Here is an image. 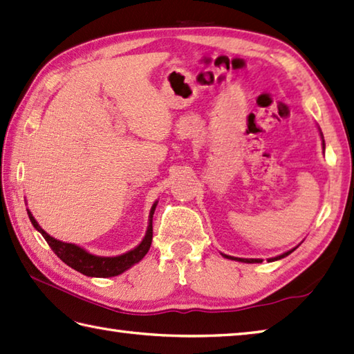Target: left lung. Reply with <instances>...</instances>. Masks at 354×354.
<instances>
[{
  "mask_svg": "<svg viewBox=\"0 0 354 354\" xmlns=\"http://www.w3.org/2000/svg\"><path fill=\"white\" fill-rule=\"evenodd\" d=\"M319 131H321V130H319ZM321 138H322V147H324V150H325V142H324L322 131H321ZM295 250H296V247H295V248H292V250H288V252H286V253H282V254H279V256H276V258H270V259H268V262H273V261H278V259L286 258V256H288L290 253L295 252ZM221 254H223L224 258H227V259L239 261V262H247V264H254V262H262V259H244V258H234V256H228V254H224V253H221Z\"/></svg>",
  "mask_w": 354,
  "mask_h": 354,
  "instance_id": "obj_1",
  "label": "left lung"
}]
</instances>
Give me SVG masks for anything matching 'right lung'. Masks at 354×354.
I'll use <instances>...</instances> for the list:
<instances>
[{
	"label": "right lung",
	"instance_id": "obj_1",
	"mask_svg": "<svg viewBox=\"0 0 354 354\" xmlns=\"http://www.w3.org/2000/svg\"><path fill=\"white\" fill-rule=\"evenodd\" d=\"M156 204L158 201L151 205V210L149 214V227H147V232H145L144 239L141 241V244L136 245L133 250L120 256H96L86 252L84 248H81L80 245L55 239L39 227L37 219L33 218V214L30 213L29 209H27V214H29L32 225L37 228L41 234H43V238L47 241V244L50 245L55 254H57L64 264L72 267L73 270H76V272L90 276V278H112V276L121 274L126 272V270H129L131 266L138 264V262L147 254L149 248L151 245V238H153V225H151V223H153V213L156 209Z\"/></svg>",
	"mask_w": 354,
	"mask_h": 354
}]
</instances>
